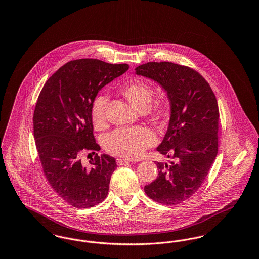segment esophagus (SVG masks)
<instances>
[{
  "instance_id": "1",
  "label": "esophagus",
  "mask_w": 259,
  "mask_h": 259,
  "mask_svg": "<svg viewBox=\"0 0 259 259\" xmlns=\"http://www.w3.org/2000/svg\"><path fill=\"white\" fill-rule=\"evenodd\" d=\"M116 163L117 165H125V164H130L131 161L128 160V159H122V158H117L116 159Z\"/></svg>"
}]
</instances>
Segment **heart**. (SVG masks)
<instances>
[{"label": "heart", "mask_w": 259, "mask_h": 259, "mask_svg": "<svg viewBox=\"0 0 259 259\" xmlns=\"http://www.w3.org/2000/svg\"><path fill=\"white\" fill-rule=\"evenodd\" d=\"M119 92L138 111L148 110L158 119L165 118L171 111V104L167 98L158 99L150 105L153 98V88L144 80H132L119 88ZM108 99L99 95L93 100L90 108V119L95 129L106 126V107ZM156 143V137L151 130L145 127L120 128L108 136L105 148L113 155L126 158H137L145 149Z\"/></svg>", "instance_id": "obj_1"}]
</instances>
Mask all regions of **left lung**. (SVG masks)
<instances>
[{"mask_svg":"<svg viewBox=\"0 0 259 259\" xmlns=\"http://www.w3.org/2000/svg\"><path fill=\"white\" fill-rule=\"evenodd\" d=\"M135 71L157 81L171 104L169 127L157 151L172 161L155 162L158 177L145 186V192L155 202L176 205L197 191L217 157L218 101L208 81L187 66L148 62Z\"/></svg>","mask_w":259,"mask_h":259,"instance_id":"left-lung-1","label":"left lung"}]
</instances>
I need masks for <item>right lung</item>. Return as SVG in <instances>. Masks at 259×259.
<instances>
[{"label": "right lung", "instance_id": "1", "mask_svg": "<svg viewBox=\"0 0 259 259\" xmlns=\"http://www.w3.org/2000/svg\"><path fill=\"white\" fill-rule=\"evenodd\" d=\"M129 69L127 64L98 59L68 62L42 87L34 111V138L39 162L53 190L71 206L94 207L109 192L115 159L100 150L90 108L99 90ZM92 152L90 167L81 155ZM90 154V153H89Z\"/></svg>", "mask_w": 259, "mask_h": 259}]
</instances>
